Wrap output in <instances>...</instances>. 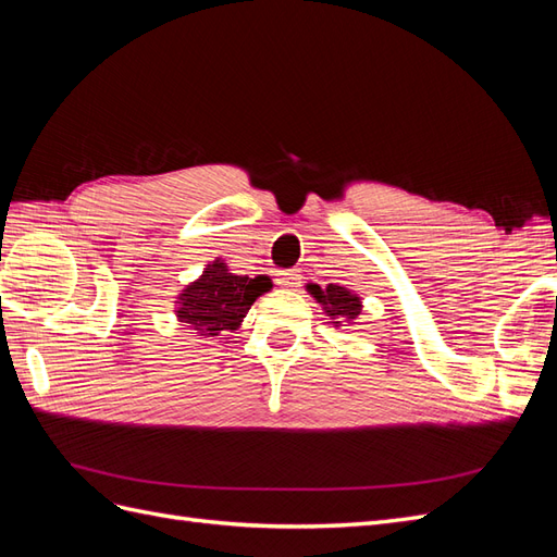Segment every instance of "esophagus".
Here are the masks:
<instances>
[{
	"label": "esophagus",
	"mask_w": 557,
	"mask_h": 557,
	"mask_svg": "<svg viewBox=\"0 0 557 557\" xmlns=\"http://www.w3.org/2000/svg\"><path fill=\"white\" fill-rule=\"evenodd\" d=\"M276 283L281 285V288L293 290V288H297V285H299V274L295 272V269H285V272L276 274Z\"/></svg>",
	"instance_id": "1"
}]
</instances>
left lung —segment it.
I'll return each instance as SVG.
<instances>
[{"label": "left lung", "mask_w": 557, "mask_h": 557, "mask_svg": "<svg viewBox=\"0 0 557 557\" xmlns=\"http://www.w3.org/2000/svg\"><path fill=\"white\" fill-rule=\"evenodd\" d=\"M309 290L320 301V305H323L325 313L336 318V323H342V318H348V320L358 318L360 307H362L360 297L350 295L346 288H342V285L330 283L325 290L320 288V285H309Z\"/></svg>", "instance_id": "1"}]
</instances>
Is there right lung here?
<instances>
[{"mask_svg":"<svg viewBox=\"0 0 557 557\" xmlns=\"http://www.w3.org/2000/svg\"><path fill=\"white\" fill-rule=\"evenodd\" d=\"M272 288L267 276H234L225 262L215 260L193 285L181 293L178 320L201 339L237 330L250 305Z\"/></svg>","mask_w":557,"mask_h":557,"instance_id":"add662e5","label":"right lung"}]
</instances>
